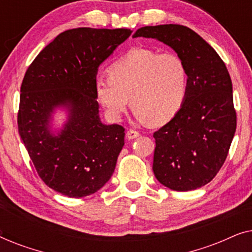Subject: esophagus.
<instances>
[{"label": "esophagus", "mask_w": 252, "mask_h": 252, "mask_svg": "<svg viewBox=\"0 0 252 252\" xmlns=\"http://www.w3.org/2000/svg\"><path fill=\"white\" fill-rule=\"evenodd\" d=\"M140 136V133L137 132V130H134V129H128L126 133V137L128 140H133V139H136V137Z\"/></svg>", "instance_id": "1"}]
</instances>
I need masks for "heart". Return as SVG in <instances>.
<instances>
[{
  "label": "heart",
  "mask_w": 252,
  "mask_h": 252,
  "mask_svg": "<svg viewBox=\"0 0 252 252\" xmlns=\"http://www.w3.org/2000/svg\"><path fill=\"white\" fill-rule=\"evenodd\" d=\"M109 75H98L95 93L110 119H122L129 104L140 120H171L188 92V68L179 55L134 48L116 61Z\"/></svg>",
  "instance_id": "b5f03b06"
}]
</instances>
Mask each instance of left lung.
I'll return each instance as SVG.
<instances>
[{"mask_svg": "<svg viewBox=\"0 0 252 252\" xmlns=\"http://www.w3.org/2000/svg\"><path fill=\"white\" fill-rule=\"evenodd\" d=\"M170 46L188 68V92L179 112L154 133L153 170L177 191L194 190L216 177L236 130L233 87L217 51L187 26H144L134 34Z\"/></svg>", "mask_w": 252, "mask_h": 252, "instance_id": "left-lung-1", "label": "left lung"}]
</instances>
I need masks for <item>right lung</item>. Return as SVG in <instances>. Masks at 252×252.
<instances>
[{"mask_svg":"<svg viewBox=\"0 0 252 252\" xmlns=\"http://www.w3.org/2000/svg\"><path fill=\"white\" fill-rule=\"evenodd\" d=\"M127 29L67 30L55 37L27 68L20 87L18 132L44 184L68 197L99 190L115 171L125 128L98 116V66L130 35ZM65 106L68 123L50 133L52 110Z\"/></svg>","mask_w":252,"mask_h":252,"instance_id":"right-lung-1","label":"right lung"}]
</instances>
